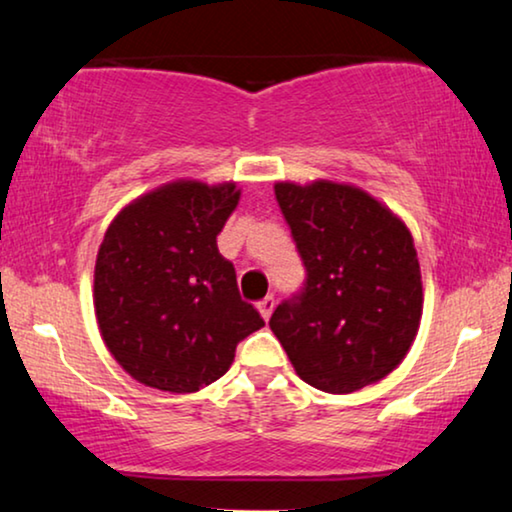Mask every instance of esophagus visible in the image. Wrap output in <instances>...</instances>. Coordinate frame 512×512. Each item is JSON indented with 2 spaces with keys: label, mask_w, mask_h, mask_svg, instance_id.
<instances>
[{
  "label": "esophagus",
  "mask_w": 512,
  "mask_h": 512,
  "mask_svg": "<svg viewBox=\"0 0 512 512\" xmlns=\"http://www.w3.org/2000/svg\"><path fill=\"white\" fill-rule=\"evenodd\" d=\"M274 306H276V299L274 297H264L262 302H257V309H260L264 320L271 318V313H274Z\"/></svg>",
  "instance_id": "1"
}]
</instances>
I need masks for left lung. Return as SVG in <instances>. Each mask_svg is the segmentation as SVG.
<instances>
[{
  "label": "left lung",
  "instance_id": "1",
  "mask_svg": "<svg viewBox=\"0 0 512 512\" xmlns=\"http://www.w3.org/2000/svg\"><path fill=\"white\" fill-rule=\"evenodd\" d=\"M306 267L304 290L276 306L271 332L299 379L325 393L377 384L419 332L424 288L410 229L344 182H276Z\"/></svg>",
  "mask_w": 512,
  "mask_h": 512
}]
</instances>
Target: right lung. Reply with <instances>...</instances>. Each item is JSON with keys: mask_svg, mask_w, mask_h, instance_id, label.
<instances>
[{"mask_svg": "<svg viewBox=\"0 0 512 512\" xmlns=\"http://www.w3.org/2000/svg\"><path fill=\"white\" fill-rule=\"evenodd\" d=\"M238 199L236 182L175 180L128 203L107 227L95 260V318L109 353L140 384L199 391L264 325L217 250Z\"/></svg>", "mask_w": 512, "mask_h": 512, "instance_id": "obj_1", "label": "right lung"}]
</instances>
